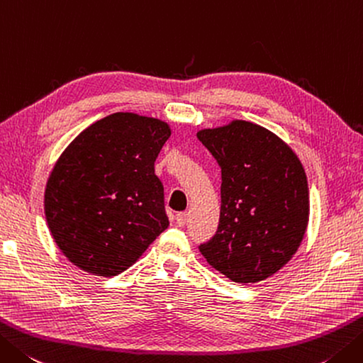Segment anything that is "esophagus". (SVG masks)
<instances>
[{
	"label": "esophagus",
	"instance_id": "1",
	"mask_svg": "<svg viewBox=\"0 0 363 363\" xmlns=\"http://www.w3.org/2000/svg\"><path fill=\"white\" fill-rule=\"evenodd\" d=\"M187 222V212H179V214L176 216V223L179 226H184Z\"/></svg>",
	"mask_w": 363,
	"mask_h": 363
}]
</instances>
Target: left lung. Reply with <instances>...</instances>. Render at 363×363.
I'll return each instance as SVG.
<instances>
[{"label":"left lung","instance_id":"obj_1","mask_svg":"<svg viewBox=\"0 0 363 363\" xmlns=\"http://www.w3.org/2000/svg\"><path fill=\"white\" fill-rule=\"evenodd\" d=\"M196 137L222 169L218 228L200 252L233 281L266 280L293 258L307 230L302 163L285 141L248 121L203 129Z\"/></svg>","mask_w":363,"mask_h":363}]
</instances>
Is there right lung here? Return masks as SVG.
<instances>
[{
    "instance_id": "add662e5",
    "label": "right lung",
    "mask_w": 363,
    "mask_h": 363,
    "mask_svg": "<svg viewBox=\"0 0 363 363\" xmlns=\"http://www.w3.org/2000/svg\"><path fill=\"white\" fill-rule=\"evenodd\" d=\"M169 135L160 119L113 113L84 129L55 163L45 218L64 257L82 271L124 272L167 230L154 162Z\"/></svg>"
}]
</instances>
